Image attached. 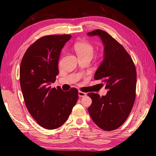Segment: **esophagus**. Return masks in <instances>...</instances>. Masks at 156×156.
<instances>
[{
  "label": "esophagus",
  "mask_w": 156,
  "mask_h": 156,
  "mask_svg": "<svg viewBox=\"0 0 156 156\" xmlns=\"http://www.w3.org/2000/svg\"><path fill=\"white\" fill-rule=\"evenodd\" d=\"M78 95H79V97H84V96H85L87 95V94H86V93L83 92H81V91H79Z\"/></svg>",
  "instance_id": "34e87169"
}]
</instances>
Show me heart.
<instances>
[{"mask_svg": "<svg viewBox=\"0 0 156 156\" xmlns=\"http://www.w3.org/2000/svg\"><path fill=\"white\" fill-rule=\"evenodd\" d=\"M74 49L79 57H90L94 55V49L93 46L86 41L77 42L74 45Z\"/></svg>", "mask_w": 156, "mask_h": 156, "instance_id": "b5f03b06", "label": "heart"}]
</instances>
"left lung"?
<instances>
[{
  "label": "left lung",
  "mask_w": 156,
  "mask_h": 156,
  "mask_svg": "<svg viewBox=\"0 0 156 156\" xmlns=\"http://www.w3.org/2000/svg\"><path fill=\"white\" fill-rule=\"evenodd\" d=\"M87 35L98 36L104 46L103 59L94 79L101 80L107 90L106 95L101 97L94 92L88 94L92 100L88 112L99 127L112 131L124 124L133 106L136 68L124 47L107 32L98 29Z\"/></svg>",
  "instance_id": "1"
}]
</instances>
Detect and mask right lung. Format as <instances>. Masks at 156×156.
<instances>
[{
	"instance_id": "add662e5",
	"label": "right lung",
	"mask_w": 156,
	"mask_h": 156,
	"mask_svg": "<svg viewBox=\"0 0 156 156\" xmlns=\"http://www.w3.org/2000/svg\"><path fill=\"white\" fill-rule=\"evenodd\" d=\"M69 34L45 36L27 50L20 66V85L28 111L40 126L54 129L68 119L78 100L75 88L64 92L50 87L58 74V63Z\"/></svg>"
}]
</instances>
